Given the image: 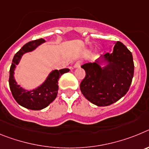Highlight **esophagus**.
<instances>
[{
	"label": "esophagus",
	"instance_id": "1",
	"mask_svg": "<svg viewBox=\"0 0 149 149\" xmlns=\"http://www.w3.org/2000/svg\"><path fill=\"white\" fill-rule=\"evenodd\" d=\"M81 61H77V62H76L75 63V64H74V68H79V67L81 66Z\"/></svg>",
	"mask_w": 149,
	"mask_h": 149
}]
</instances>
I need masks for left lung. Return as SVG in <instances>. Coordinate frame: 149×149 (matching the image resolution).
I'll use <instances>...</instances> for the list:
<instances>
[{"label": "left lung", "instance_id": "8db88e82", "mask_svg": "<svg viewBox=\"0 0 149 149\" xmlns=\"http://www.w3.org/2000/svg\"><path fill=\"white\" fill-rule=\"evenodd\" d=\"M105 64L104 67L101 65ZM86 76L80 88L84 97L98 107L109 106L122 98L131 86L134 64L132 54L120 42L113 53H107L94 63L81 65Z\"/></svg>", "mask_w": 149, "mask_h": 149}]
</instances>
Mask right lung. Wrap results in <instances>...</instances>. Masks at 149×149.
Here are the masks:
<instances>
[{
	"label": "right lung",
	"mask_w": 149,
	"mask_h": 149,
	"mask_svg": "<svg viewBox=\"0 0 149 149\" xmlns=\"http://www.w3.org/2000/svg\"><path fill=\"white\" fill-rule=\"evenodd\" d=\"M45 41L43 39L29 42L21 48L15 54L13 59V63L10 70V90L13 98L18 104L33 110H39L45 108L56 98L58 93V79L63 74L69 72L68 68H63L60 70H54L48 74L45 82L37 88L33 90H26L21 87L15 81L14 77V71L16 68L22 56L27 52L35 50L38 46L44 43Z\"/></svg>",
	"instance_id": "right-lung-1"
}]
</instances>
